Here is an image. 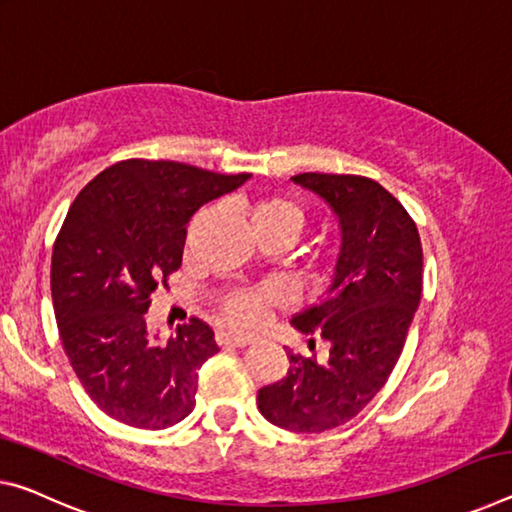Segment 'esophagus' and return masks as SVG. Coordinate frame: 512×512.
<instances>
[{
    "mask_svg": "<svg viewBox=\"0 0 512 512\" xmlns=\"http://www.w3.org/2000/svg\"><path fill=\"white\" fill-rule=\"evenodd\" d=\"M216 342H218V346H232V348H246V346H250L248 339L234 337V335H230V332H218Z\"/></svg>",
    "mask_w": 512,
    "mask_h": 512,
    "instance_id": "esophagus-1",
    "label": "esophagus"
}]
</instances>
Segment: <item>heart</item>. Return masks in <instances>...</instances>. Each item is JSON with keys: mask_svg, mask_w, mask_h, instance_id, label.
Listing matches in <instances>:
<instances>
[{"mask_svg": "<svg viewBox=\"0 0 512 512\" xmlns=\"http://www.w3.org/2000/svg\"><path fill=\"white\" fill-rule=\"evenodd\" d=\"M248 221L255 234L280 232L294 239L303 227V214L287 198L266 196L248 207ZM275 303L278 298L271 289H234L218 303V316L227 328L248 335L264 326Z\"/></svg>", "mask_w": 512, "mask_h": 512, "instance_id": "1", "label": "heart"}]
</instances>
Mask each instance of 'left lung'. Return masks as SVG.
<instances>
[{"label": "left lung", "instance_id": "1", "mask_svg": "<svg viewBox=\"0 0 512 512\" xmlns=\"http://www.w3.org/2000/svg\"><path fill=\"white\" fill-rule=\"evenodd\" d=\"M291 180L326 200L342 225L330 287L291 319L303 335L326 339L330 355L316 362V355L287 353V376L259 389L257 408L287 431L323 433L358 415L399 362L419 307L424 250L412 216L369 177L300 173Z\"/></svg>", "mask_w": 512, "mask_h": 512}]
</instances>
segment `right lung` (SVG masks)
<instances>
[{
    "instance_id": "obj_1",
    "label": "right lung",
    "mask_w": 512,
    "mask_h": 512,
    "mask_svg": "<svg viewBox=\"0 0 512 512\" xmlns=\"http://www.w3.org/2000/svg\"><path fill=\"white\" fill-rule=\"evenodd\" d=\"M250 180L180 161L125 159L88 182L52 250L61 344L81 387L120 424L161 431L196 405L198 369L218 353L214 330L191 316L154 344L145 312L182 266L186 223Z\"/></svg>"
}]
</instances>
